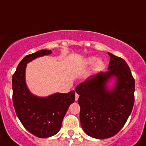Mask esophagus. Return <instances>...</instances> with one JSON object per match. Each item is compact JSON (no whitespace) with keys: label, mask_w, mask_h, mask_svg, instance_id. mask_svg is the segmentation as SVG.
<instances>
[{"label":"esophagus","mask_w":146,"mask_h":146,"mask_svg":"<svg viewBox=\"0 0 146 146\" xmlns=\"http://www.w3.org/2000/svg\"><path fill=\"white\" fill-rule=\"evenodd\" d=\"M78 98H79V95L76 92V94H75V99H76V101H77L78 100Z\"/></svg>","instance_id":"34e87169"}]
</instances>
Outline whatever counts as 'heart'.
Masks as SVG:
<instances>
[{"label": "heart", "instance_id": "obj_1", "mask_svg": "<svg viewBox=\"0 0 146 146\" xmlns=\"http://www.w3.org/2000/svg\"><path fill=\"white\" fill-rule=\"evenodd\" d=\"M95 59H96L95 57H93V56L89 57V58H88L86 60H85V64L87 65H92L94 62H95ZM103 65H104L103 61H102L101 59H100V60H98L97 62L95 63V66L97 68H101L103 66Z\"/></svg>", "mask_w": 146, "mask_h": 146}]
</instances>
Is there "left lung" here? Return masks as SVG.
I'll return each mask as SVG.
<instances>
[{
    "instance_id": "8db88e82",
    "label": "left lung",
    "mask_w": 146,
    "mask_h": 146,
    "mask_svg": "<svg viewBox=\"0 0 146 146\" xmlns=\"http://www.w3.org/2000/svg\"><path fill=\"white\" fill-rule=\"evenodd\" d=\"M108 70L99 72L79 84L80 123L85 133L98 139L114 136L122 129L134 104L135 80L123 58L111 53ZM114 77L115 86L110 91L106 83Z\"/></svg>"
}]
</instances>
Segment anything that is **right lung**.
<instances>
[{"mask_svg": "<svg viewBox=\"0 0 146 146\" xmlns=\"http://www.w3.org/2000/svg\"><path fill=\"white\" fill-rule=\"evenodd\" d=\"M51 52V50L43 49L26 56L18 64L12 79L13 102L16 114L28 131L38 138L56 134L69 106L75 101L74 90L39 98L28 90L25 82L27 64Z\"/></svg>", "mask_w": 146, "mask_h": 146, "instance_id": "right-lung-1", "label": "right lung"}]
</instances>
